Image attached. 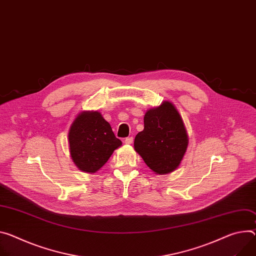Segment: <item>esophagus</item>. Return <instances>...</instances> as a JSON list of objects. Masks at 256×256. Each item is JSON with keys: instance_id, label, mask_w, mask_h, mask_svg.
<instances>
[{"instance_id": "34e87169", "label": "esophagus", "mask_w": 256, "mask_h": 256, "mask_svg": "<svg viewBox=\"0 0 256 256\" xmlns=\"http://www.w3.org/2000/svg\"><path fill=\"white\" fill-rule=\"evenodd\" d=\"M132 142H134V138L132 136H128V138H126V140H124V143L126 145H130V144H132Z\"/></svg>"}]
</instances>
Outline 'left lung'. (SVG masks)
I'll return each instance as SVG.
<instances>
[{"instance_id": "8db88e82", "label": "left lung", "mask_w": 256, "mask_h": 256, "mask_svg": "<svg viewBox=\"0 0 256 256\" xmlns=\"http://www.w3.org/2000/svg\"><path fill=\"white\" fill-rule=\"evenodd\" d=\"M189 138L182 116L170 101L147 110L144 130L134 142L136 152L156 174L174 172L187 151Z\"/></svg>"}]
</instances>
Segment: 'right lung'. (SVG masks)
Masks as SVG:
<instances>
[{
    "label": "right lung",
    "mask_w": 256,
    "mask_h": 256,
    "mask_svg": "<svg viewBox=\"0 0 256 256\" xmlns=\"http://www.w3.org/2000/svg\"><path fill=\"white\" fill-rule=\"evenodd\" d=\"M68 143L76 166L88 174L98 172L122 145L98 111H82L76 116L68 132Z\"/></svg>",
    "instance_id": "1"
}]
</instances>
